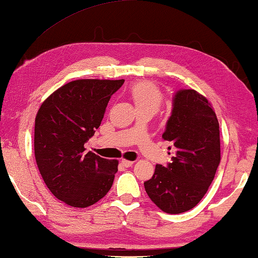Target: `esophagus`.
Instances as JSON below:
<instances>
[{
  "instance_id": "1",
  "label": "esophagus",
  "mask_w": 258,
  "mask_h": 258,
  "mask_svg": "<svg viewBox=\"0 0 258 258\" xmlns=\"http://www.w3.org/2000/svg\"><path fill=\"white\" fill-rule=\"evenodd\" d=\"M121 164L122 166H123L124 168H129V167H132L133 164H134V161H129V160H124V159H122L121 160Z\"/></svg>"
}]
</instances>
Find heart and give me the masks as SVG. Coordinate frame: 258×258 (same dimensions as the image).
I'll use <instances>...</instances> for the list:
<instances>
[{
    "label": "heart",
    "instance_id": "obj_1",
    "mask_svg": "<svg viewBox=\"0 0 258 258\" xmlns=\"http://www.w3.org/2000/svg\"><path fill=\"white\" fill-rule=\"evenodd\" d=\"M137 109L151 108L157 112L163 101V95L157 84L151 81H139L133 84L129 89Z\"/></svg>",
    "mask_w": 258,
    "mask_h": 258
}]
</instances>
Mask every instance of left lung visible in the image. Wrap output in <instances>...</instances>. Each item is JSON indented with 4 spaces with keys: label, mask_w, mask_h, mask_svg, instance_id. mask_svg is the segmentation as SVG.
<instances>
[{
    "label": "left lung",
    "mask_w": 258,
    "mask_h": 258,
    "mask_svg": "<svg viewBox=\"0 0 258 258\" xmlns=\"http://www.w3.org/2000/svg\"><path fill=\"white\" fill-rule=\"evenodd\" d=\"M162 138L175 155L166 167L157 164L145 191L162 212L185 213L205 197L221 162L219 124L208 99L192 89L177 91Z\"/></svg>",
    "instance_id": "8db88e82"
}]
</instances>
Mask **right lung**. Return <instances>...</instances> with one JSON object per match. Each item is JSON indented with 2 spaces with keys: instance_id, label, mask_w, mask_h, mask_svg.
Returning <instances> with one entry per match:
<instances>
[{
  "instance_id": "1",
  "label": "right lung",
  "mask_w": 258,
  "mask_h": 258,
  "mask_svg": "<svg viewBox=\"0 0 258 258\" xmlns=\"http://www.w3.org/2000/svg\"><path fill=\"white\" fill-rule=\"evenodd\" d=\"M124 80L82 79L66 83L42 103L35 117L34 153L54 197L75 208L96 204L112 187L117 160L86 153L111 96Z\"/></svg>"
}]
</instances>
